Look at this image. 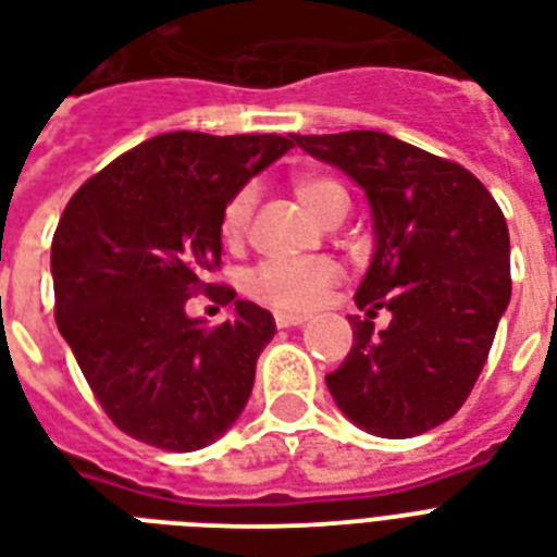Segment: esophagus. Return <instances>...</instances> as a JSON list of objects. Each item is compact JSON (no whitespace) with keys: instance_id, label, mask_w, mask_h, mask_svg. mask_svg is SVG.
<instances>
[{"instance_id":"esophagus-1","label":"esophagus","mask_w":557,"mask_h":557,"mask_svg":"<svg viewBox=\"0 0 557 557\" xmlns=\"http://www.w3.org/2000/svg\"><path fill=\"white\" fill-rule=\"evenodd\" d=\"M308 317H301V313H275V325L278 327H296V325H305Z\"/></svg>"}]
</instances>
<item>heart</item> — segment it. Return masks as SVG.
Instances as JSON below:
<instances>
[{
  "mask_svg": "<svg viewBox=\"0 0 557 557\" xmlns=\"http://www.w3.org/2000/svg\"><path fill=\"white\" fill-rule=\"evenodd\" d=\"M296 197L301 206L317 220L325 218V211L334 202L346 200L343 185L327 180V176H301L296 180ZM256 194L252 188H240L226 209L220 214V238L230 247H238L247 235L249 214H252ZM339 278V267L327 258H299V261H264L252 267L244 278V290L249 299L261 301L267 308L278 313H301L310 310L322 299V293Z\"/></svg>",
  "mask_w": 557,
  "mask_h": 557,
  "instance_id": "obj_1",
  "label": "heart"
}]
</instances>
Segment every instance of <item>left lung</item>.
I'll return each instance as SVG.
<instances>
[{"instance_id": "obj_1", "label": "left lung", "mask_w": 557, "mask_h": 557, "mask_svg": "<svg viewBox=\"0 0 557 557\" xmlns=\"http://www.w3.org/2000/svg\"><path fill=\"white\" fill-rule=\"evenodd\" d=\"M372 206L374 252L357 287L355 343L327 392L351 424L409 438L459 412L511 299L508 226L462 165L377 131L296 136ZM386 307L389 329L373 334Z\"/></svg>"}]
</instances>
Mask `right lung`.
I'll list each match as a JSON object with an SVG mask.
<instances>
[{"mask_svg":"<svg viewBox=\"0 0 557 557\" xmlns=\"http://www.w3.org/2000/svg\"><path fill=\"white\" fill-rule=\"evenodd\" d=\"M296 136L162 133L86 180L51 240L54 317L89 389L122 433L191 454L226 433L275 334L270 310L209 284L220 214ZM206 289L236 313L218 329L184 313Z\"/></svg>","mask_w":557,"mask_h":557,"instance_id":"add662e5","label":"right lung"}]
</instances>
